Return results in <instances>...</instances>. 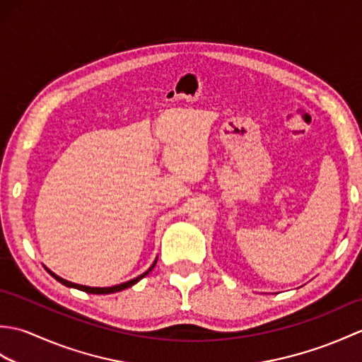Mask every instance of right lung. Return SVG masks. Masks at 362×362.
I'll return each mask as SVG.
<instances>
[{"mask_svg": "<svg viewBox=\"0 0 362 362\" xmlns=\"http://www.w3.org/2000/svg\"><path fill=\"white\" fill-rule=\"evenodd\" d=\"M157 263V261H156ZM156 263H153L148 271H146L144 274H141V275H138L136 279H134V280H129V281H126V283H121V284H117V286H112V288H90V286H82V284H76V283H71V281H68V280H64L62 276H59V275H56L54 272H51L49 269H46V271H48L54 279H56L57 281H60L62 284H65V286H70V288H76V289H81V291H83V292H90V294H112V292H118V291H122V289H126V288H130V286H134V284L136 283V281H140L143 276H146L148 275L152 269H153V266H156Z\"/></svg>", "mask_w": 362, "mask_h": 362, "instance_id": "obj_1", "label": "right lung"}]
</instances>
